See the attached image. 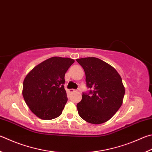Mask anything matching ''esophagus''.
<instances>
[{"label": "esophagus", "mask_w": 152, "mask_h": 152, "mask_svg": "<svg viewBox=\"0 0 152 152\" xmlns=\"http://www.w3.org/2000/svg\"><path fill=\"white\" fill-rule=\"evenodd\" d=\"M68 92H70V93H73V92H77V90H74V89H70V90H68Z\"/></svg>", "instance_id": "1"}]
</instances>
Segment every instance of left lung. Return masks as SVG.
Wrapping results in <instances>:
<instances>
[{"label":"left lung","instance_id":"obj_1","mask_svg":"<svg viewBox=\"0 0 152 152\" xmlns=\"http://www.w3.org/2000/svg\"><path fill=\"white\" fill-rule=\"evenodd\" d=\"M86 74L88 93L83 92L77 104L78 114L87 122L100 124L108 121L119 110L125 94L122 80L112 66L97 58L77 59Z\"/></svg>","mask_w":152,"mask_h":152}]
</instances>
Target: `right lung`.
<instances>
[{"instance_id":"obj_1","label":"right lung","mask_w":152,"mask_h":152,"mask_svg":"<svg viewBox=\"0 0 152 152\" xmlns=\"http://www.w3.org/2000/svg\"><path fill=\"white\" fill-rule=\"evenodd\" d=\"M74 62L69 58L52 57L36 66L24 78V99L40 119L52 120L62 114L68 101L65 74Z\"/></svg>"}]
</instances>
